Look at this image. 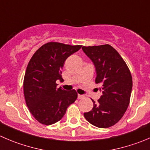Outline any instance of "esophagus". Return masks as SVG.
<instances>
[{"mask_svg":"<svg viewBox=\"0 0 150 150\" xmlns=\"http://www.w3.org/2000/svg\"><path fill=\"white\" fill-rule=\"evenodd\" d=\"M83 98H85V96L81 95V94H78V99H83Z\"/></svg>","mask_w":150,"mask_h":150,"instance_id":"1","label":"esophagus"}]
</instances>
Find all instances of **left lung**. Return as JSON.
<instances>
[{
    "mask_svg": "<svg viewBox=\"0 0 150 150\" xmlns=\"http://www.w3.org/2000/svg\"><path fill=\"white\" fill-rule=\"evenodd\" d=\"M82 49L95 65V82L102 85L99 90L102 92L97 103L92 99L93 109L84 112V116L97 127H110L122 119L129 106L131 73L119 52L108 44L82 46Z\"/></svg>",
    "mask_w": 150,
    "mask_h": 150,
    "instance_id": "8db88e82",
    "label": "left lung"
}]
</instances>
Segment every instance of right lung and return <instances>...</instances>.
Segmentation results:
<instances>
[{"instance_id": "add662e5", "label": "right lung", "mask_w": 150, "mask_h": 150, "mask_svg": "<svg viewBox=\"0 0 150 150\" xmlns=\"http://www.w3.org/2000/svg\"><path fill=\"white\" fill-rule=\"evenodd\" d=\"M81 47L50 42L42 45L30 59L24 76V96L30 112L40 124L59 122L76 101V91L57 88L56 81L63 80L64 62Z\"/></svg>"}]
</instances>
